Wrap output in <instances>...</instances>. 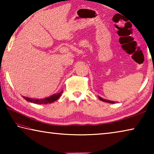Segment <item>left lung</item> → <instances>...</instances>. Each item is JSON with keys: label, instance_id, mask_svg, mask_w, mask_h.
Masks as SVG:
<instances>
[{"label": "left lung", "instance_id": "8db88e82", "mask_svg": "<svg viewBox=\"0 0 154 154\" xmlns=\"http://www.w3.org/2000/svg\"><path fill=\"white\" fill-rule=\"evenodd\" d=\"M98 98L100 99V100H102V101H103V102H105V103H111V104L116 103V102H114V101H111V100H105V99H103V98L100 97V96H98Z\"/></svg>", "mask_w": 154, "mask_h": 154}]
</instances>
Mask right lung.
I'll use <instances>...</instances> for the list:
<instances>
[{
  "label": "right lung",
  "mask_w": 154,
  "mask_h": 154,
  "mask_svg": "<svg viewBox=\"0 0 154 154\" xmlns=\"http://www.w3.org/2000/svg\"><path fill=\"white\" fill-rule=\"evenodd\" d=\"M63 92V91H61L60 93L58 94H54L51 95L49 97H47L45 98H42V99H37V98H28V97H25V96H23L25 100H26L28 102L30 103H33L35 104H39V105H42V104H48V103H51L58 100V99L60 98V96H61V94Z\"/></svg>",
  "instance_id": "add662e5"
}]
</instances>
